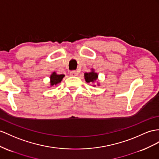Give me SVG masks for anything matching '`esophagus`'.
I'll use <instances>...</instances> for the list:
<instances>
[{"instance_id": "obj_1", "label": "esophagus", "mask_w": 159, "mask_h": 159, "mask_svg": "<svg viewBox=\"0 0 159 159\" xmlns=\"http://www.w3.org/2000/svg\"><path fill=\"white\" fill-rule=\"evenodd\" d=\"M70 76H76L77 75V72L75 70H72L70 72Z\"/></svg>"}]
</instances>
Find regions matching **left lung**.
Segmentation results:
<instances>
[{"mask_svg":"<svg viewBox=\"0 0 159 159\" xmlns=\"http://www.w3.org/2000/svg\"><path fill=\"white\" fill-rule=\"evenodd\" d=\"M84 76L85 80H86V82L88 83H93L95 80L97 79V77H98V75H97V73L94 72L93 71L91 72H85Z\"/></svg>","mask_w":159,"mask_h":159,"instance_id":"obj_1","label":"left lung"}]
</instances>
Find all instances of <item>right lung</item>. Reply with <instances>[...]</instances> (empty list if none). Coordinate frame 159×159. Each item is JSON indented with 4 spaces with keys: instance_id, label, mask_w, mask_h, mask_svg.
<instances>
[{
    "instance_id": "right-lung-1",
    "label": "right lung",
    "mask_w": 159,
    "mask_h": 159,
    "mask_svg": "<svg viewBox=\"0 0 159 159\" xmlns=\"http://www.w3.org/2000/svg\"><path fill=\"white\" fill-rule=\"evenodd\" d=\"M64 76V75H57L56 72H53V74L50 76L51 86H55V85L60 83Z\"/></svg>"
}]
</instances>
